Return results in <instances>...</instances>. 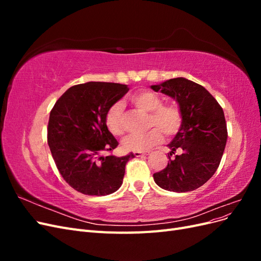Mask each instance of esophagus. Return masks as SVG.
I'll use <instances>...</instances> for the list:
<instances>
[{
    "label": "esophagus",
    "instance_id": "1",
    "mask_svg": "<svg viewBox=\"0 0 261 261\" xmlns=\"http://www.w3.org/2000/svg\"><path fill=\"white\" fill-rule=\"evenodd\" d=\"M148 152H141V151H134V155L135 156H141V155H147Z\"/></svg>",
    "mask_w": 261,
    "mask_h": 261
}]
</instances>
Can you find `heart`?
Listing matches in <instances>:
<instances>
[{
	"mask_svg": "<svg viewBox=\"0 0 261 261\" xmlns=\"http://www.w3.org/2000/svg\"><path fill=\"white\" fill-rule=\"evenodd\" d=\"M132 103L141 111L149 113V132L143 135H132L123 140V147L129 151H147L162 143L165 135L175 136L183 125V111L176 103H163V99L153 91L141 90L130 97ZM105 122L110 133L121 136L125 132L123 103L115 102L108 109Z\"/></svg>",
	"mask_w": 261,
	"mask_h": 261,
	"instance_id": "obj_1",
	"label": "heart"
}]
</instances>
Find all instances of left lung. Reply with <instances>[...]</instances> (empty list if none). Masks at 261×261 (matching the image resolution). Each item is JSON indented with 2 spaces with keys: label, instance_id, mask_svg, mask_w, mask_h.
I'll return each instance as SVG.
<instances>
[{
  "label": "left lung",
  "instance_id": "obj_1",
  "mask_svg": "<svg viewBox=\"0 0 261 261\" xmlns=\"http://www.w3.org/2000/svg\"><path fill=\"white\" fill-rule=\"evenodd\" d=\"M177 101L183 111V125L169 144L170 155L180 149L167 168L153 174L161 188L185 193L202 186L215 174L226 145L227 128L223 109L202 87L183 77L151 86Z\"/></svg>",
  "mask_w": 261,
  "mask_h": 261
}]
</instances>
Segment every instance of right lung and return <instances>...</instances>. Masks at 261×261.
<instances>
[{
  "label": "right lung",
  "instance_id": "obj_1",
  "mask_svg": "<svg viewBox=\"0 0 261 261\" xmlns=\"http://www.w3.org/2000/svg\"><path fill=\"white\" fill-rule=\"evenodd\" d=\"M128 90L127 85L115 83L75 85L51 110L48 144L60 174L75 191L106 196L121 187L125 165L135 155H102L118 146L105 117L108 109Z\"/></svg>",
  "mask_w": 261,
  "mask_h": 261
}]
</instances>
